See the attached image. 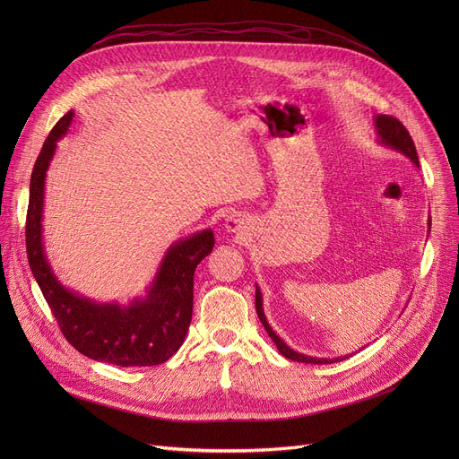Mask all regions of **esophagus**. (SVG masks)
I'll return each mask as SVG.
<instances>
[{"mask_svg":"<svg viewBox=\"0 0 459 459\" xmlns=\"http://www.w3.org/2000/svg\"><path fill=\"white\" fill-rule=\"evenodd\" d=\"M225 229L229 232H236V234H247L249 221L246 220V215H242L239 212H232V213L227 215Z\"/></svg>","mask_w":459,"mask_h":459,"instance_id":"obj_1","label":"esophagus"}]
</instances>
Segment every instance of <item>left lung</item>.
Returning <instances> with one entry per match:
<instances>
[{
	"label": "left lung",
	"instance_id": "obj_1",
	"mask_svg": "<svg viewBox=\"0 0 459 459\" xmlns=\"http://www.w3.org/2000/svg\"><path fill=\"white\" fill-rule=\"evenodd\" d=\"M374 125H376V132H377V141L381 144H385V147H391L402 154H405L409 160H411L417 167H419V156H417V149H415V143L411 139V135H409V132L405 130V126L400 123L398 118L391 117V115H377L374 118ZM429 225H431V220H429ZM255 305H256V315L262 322V325L266 327L270 339L275 342L277 350L286 357V359H292V360H298V363H310V365H329L333 363V360H342L346 357H336V359H316V357H308V355H303V353H298L294 351L292 348H288L279 336L275 334V331L270 327L266 316H264V308H262V294L258 290L256 286V294H255Z\"/></svg>",
	"mask_w": 459,
	"mask_h": 459
}]
</instances>
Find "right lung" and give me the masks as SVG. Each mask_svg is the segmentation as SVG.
<instances>
[{"label": "right lung", "mask_w": 459, "mask_h": 459, "mask_svg": "<svg viewBox=\"0 0 459 459\" xmlns=\"http://www.w3.org/2000/svg\"><path fill=\"white\" fill-rule=\"evenodd\" d=\"M74 111L59 118L35 161L26 217V247L30 268L52 308L65 339L89 359L117 367H154L182 346L193 312V273L213 249L210 229L180 239L167 249L149 296L128 307L94 303L70 292L54 275L42 247L44 180L56 143L66 134Z\"/></svg>", "instance_id": "obj_1"}]
</instances>
